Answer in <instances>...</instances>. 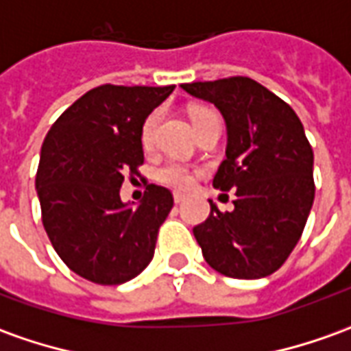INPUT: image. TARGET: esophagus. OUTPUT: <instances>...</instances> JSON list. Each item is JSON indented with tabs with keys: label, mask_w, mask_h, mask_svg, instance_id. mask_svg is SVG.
<instances>
[{
	"label": "esophagus",
	"mask_w": 351,
	"mask_h": 351,
	"mask_svg": "<svg viewBox=\"0 0 351 351\" xmlns=\"http://www.w3.org/2000/svg\"><path fill=\"white\" fill-rule=\"evenodd\" d=\"M173 197H175L176 205H178V203H182V201H186V195H184V193H178V191H175V195H173Z\"/></svg>",
	"instance_id": "34e87169"
}]
</instances>
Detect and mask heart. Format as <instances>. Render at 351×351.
Returning a JSON list of instances; mask_svg holds the SVG:
<instances>
[{"label": "heart", "mask_w": 351, "mask_h": 351, "mask_svg": "<svg viewBox=\"0 0 351 351\" xmlns=\"http://www.w3.org/2000/svg\"><path fill=\"white\" fill-rule=\"evenodd\" d=\"M210 114H214V112L206 107L190 108V116L191 120H193V125H197L201 120H205L206 116ZM160 118V110H152L145 118L143 125H141V145L145 146V148H152ZM156 180L165 184V186H171V188H176V190H188L191 184H193V173H191V169L188 165H184L180 161H167L161 167L156 169Z\"/></svg>", "instance_id": "obj_1"}]
</instances>
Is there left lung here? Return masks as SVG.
I'll return each instance as SVG.
<instances>
[{
    "label": "left lung",
    "mask_w": 351,
    "mask_h": 351,
    "mask_svg": "<svg viewBox=\"0 0 351 351\" xmlns=\"http://www.w3.org/2000/svg\"><path fill=\"white\" fill-rule=\"evenodd\" d=\"M214 103L228 125V150L213 186L237 188L235 210L193 228L203 258L229 278L269 276L286 263L314 203V152L286 101L248 77L182 84Z\"/></svg>",
    "instance_id": "left-lung-1"
}]
</instances>
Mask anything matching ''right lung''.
<instances>
[{
	"label": "right lung",
	"instance_id": "right-lung-1",
	"mask_svg": "<svg viewBox=\"0 0 351 351\" xmlns=\"http://www.w3.org/2000/svg\"><path fill=\"white\" fill-rule=\"evenodd\" d=\"M175 86H114L86 92L45 137L35 176L41 220L73 272L101 286L135 278L152 261L173 193L148 184L137 208L123 205V178L141 176V125Z\"/></svg>",
	"mask_w": 351,
	"mask_h": 351
}]
</instances>
